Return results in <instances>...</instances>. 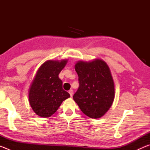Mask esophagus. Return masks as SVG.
Wrapping results in <instances>:
<instances>
[{
  "label": "esophagus",
  "instance_id": "34e87169",
  "mask_svg": "<svg viewBox=\"0 0 150 150\" xmlns=\"http://www.w3.org/2000/svg\"><path fill=\"white\" fill-rule=\"evenodd\" d=\"M69 95H70V96H71V97H72L73 95V91L72 89L69 90Z\"/></svg>",
  "mask_w": 150,
  "mask_h": 150
}]
</instances>
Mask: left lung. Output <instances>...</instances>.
<instances>
[{
  "label": "left lung",
  "mask_w": 150,
  "mask_h": 150,
  "mask_svg": "<svg viewBox=\"0 0 150 150\" xmlns=\"http://www.w3.org/2000/svg\"><path fill=\"white\" fill-rule=\"evenodd\" d=\"M79 87L73 100L85 115L99 118L110 108L115 99V84L110 69L105 62L79 61L75 65Z\"/></svg>",
  "instance_id": "8db88e82"
}]
</instances>
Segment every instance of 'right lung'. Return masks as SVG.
I'll return each mask as SVG.
<instances>
[{
    "label": "right lung",
    "mask_w": 150,
    "mask_h": 150,
    "mask_svg": "<svg viewBox=\"0 0 150 150\" xmlns=\"http://www.w3.org/2000/svg\"><path fill=\"white\" fill-rule=\"evenodd\" d=\"M67 60H48L40 66L29 89V103L37 115L50 117L57 110L63 100L70 97L63 89L59 73Z\"/></svg>",
    "instance_id": "add662e5"
}]
</instances>
